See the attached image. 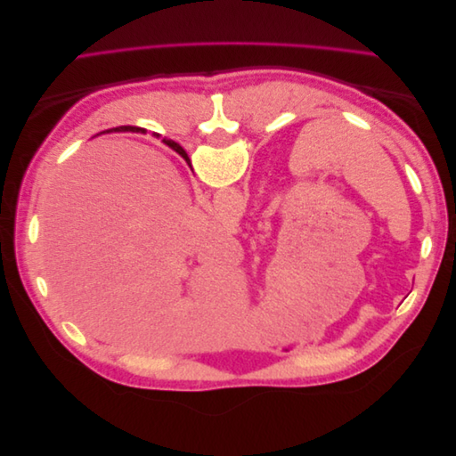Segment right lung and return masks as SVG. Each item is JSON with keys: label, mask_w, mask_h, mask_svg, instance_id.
<instances>
[{"label": "right lung", "mask_w": 456, "mask_h": 456, "mask_svg": "<svg viewBox=\"0 0 456 456\" xmlns=\"http://www.w3.org/2000/svg\"><path fill=\"white\" fill-rule=\"evenodd\" d=\"M127 129H131V127H126V131H127ZM116 131H119V129H116ZM133 131H136V133H139V131H144V129H141V127H133ZM163 142H165V144H167V146H171L173 150H181V148H178V146H176L175 142H171V141H163Z\"/></svg>", "instance_id": "1"}]
</instances>
